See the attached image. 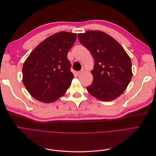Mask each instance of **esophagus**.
I'll return each instance as SVG.
<instances>
[{"label":"esophagus","mask_w":156,"mask_h":156,"mask_svg":"<svg viewBox=\"0 0 156 156\" xmlns=\"http://www.w3.org/2000/svg\"><path fill=\"white\" fill-rule=\"evenodd\" d=\"M84 72V70L83 69H82L81 70H80V71H78V72H77V74L78 75H81L83 72Z\"/></svg>","instance_id":"obj_1"}]
</instances>
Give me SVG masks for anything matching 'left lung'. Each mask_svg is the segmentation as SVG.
<instances>
[{
  "label": "left lung",
  "instance_id": "left-lung-1",
  "mask_svg": "<svg viewBox=\"0 0 156 156\" xmlns=\"http://www.w3.org/2000/svg\"><path fill=\"white\" fill-rule=\"evenodd\" d=\"M81 44L94 59L93 81L87 87L92 96L101 101H112L126 89L131 77V61L119 42L106 33L88 30L78 34Z\"/></svg>",
  "mask_w": 156,
  "mask_h": 156
}]
</instances>
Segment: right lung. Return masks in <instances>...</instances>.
Masks as SVG:
<instances>
[{
  "instance_id": "right-lung-1",
  "label": "right lung",
  "mask_w": 156,
  "mask_h": 156,
  "mask_svg": "<svg viewBox=\"0 0 156 156\" xmlns=\"http://www.w3.org/2000/svg\"><path fill=\"white\" fill-rule=\"evenodd\" d=\"M76 37L75 33H56L37 45L25 60L23 82L37 100L53 102L70 86L74 76L67 55Z\"/></svg>"
}]
</instances>
